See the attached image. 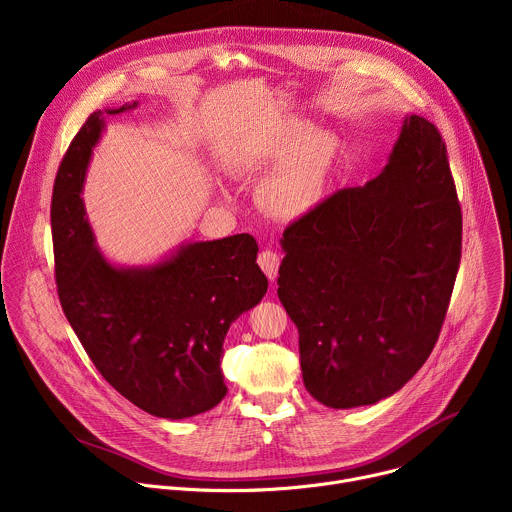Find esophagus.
<instances>
[{
  "label": "esophagus",
  "mask_w": 512,
  "mask_h": 512,
  "mask_svg": "<svg viewBox=\"0 0 512 512\" xmlns=\"http://www.w3.org/2000/svg\"><path fill=\"white\" fill-rule=\"evenodd\" d=\"M257 263H259V267L265 271V275H267L271 281L277 277V269H279V255H277L275 251H271V249L261 251V253H259V257H257Z\"/></svg>",
  "instance_id": "34e87169"
}]
</instances>
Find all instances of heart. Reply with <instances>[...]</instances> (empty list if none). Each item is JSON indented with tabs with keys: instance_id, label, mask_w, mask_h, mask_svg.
<instances>
[{
	"instance_id": "1",
	"label": "heart",
	"mask_w": 512,
	"mask_h": 512,
	"mask_svg": "<svg viewBox=\"0 0 512 512\" xmlns=\"http://www.w3.org/2000/svg\"><path fill=\"white\" fill-rule=\"evenodd\" d=\"M338 158L332 135L302 119H285L271 133L231 154L235 172L271 174L259 186L261 206L281 221H298L324 198Z\"/></svg>"
}]
</instances>
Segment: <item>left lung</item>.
I'll use <instances>...</instances> for the list:
<instances>
[{
    "mask_svg": "<svg viewBox=\"0 0 512 512\" xmlns=\"http://www.w3.org/2000/svg\"><path fill=\"white\" fill-rule=\"evenodd\" d=\"M277 296L300 332L308 393L352 409L391 397L440 336L462 255L446 145L405 115L387 166L285 229Z\"/></svg>",
    "mask_w": 512,
    "mask_h": 512,
    "instance_id": "1",
    "label": "left lung"
}]
</instances>
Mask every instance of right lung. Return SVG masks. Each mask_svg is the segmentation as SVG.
<instances>
[{"label":"right lung","instance_id":"add662e5","mask_svg":"<svg viewBox=\"0 0 512 512\" xmlns=\"http://www.w3.org/2000/svg\"><path fill=\"white\" fill-rule=\"evenodd\" d=\"M137 105L93 113L58 168L50 210L56 285L64 316L103 379L145 413L176 421L227 395L225 336L263 300L267 277L247 233L186 241L148 265L103 255L81 194L105 115Z\"/></svg>","mask_w":512,"mask_h":512}]
</instances>
